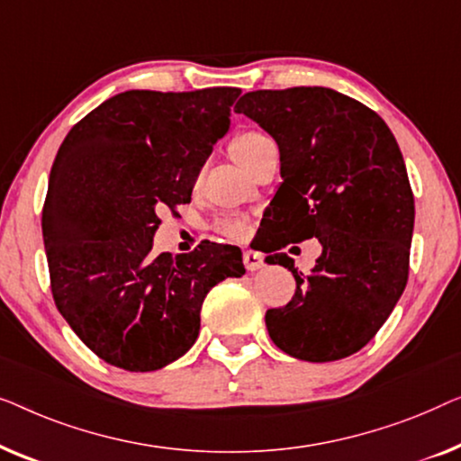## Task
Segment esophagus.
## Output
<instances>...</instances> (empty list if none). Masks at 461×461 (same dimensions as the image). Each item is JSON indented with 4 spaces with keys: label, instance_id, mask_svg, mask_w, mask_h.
<instances>
[{
    "label": "esophagus",
    "instance_id": "esophagus-1",
    "mask_svg": "<svg viewBox=\"0 0 461 461\" xmlns=\"http://www.w3.org/2000/svg\"><path fill=\"white\" fill-rule=\"evenodd\" d=\"M242 261H244V267L246 269L257 271V269H261L263 265H265V255H263V252H258V250L246 249L242 252Z\"/></svg>",
    "mask_w": 461,
    "mask_h": 461
}]
</instances>
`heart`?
<instances>
[{"mask_svg":"<svg viewBox=\"0 0 461 461\" xmlns=\"http://www.w3.org/2000/svg\"><path fill=\"white\" fill-rule=\"evenodd\" d=\"M271 150H277L276 141L271 135L261 131V129H244V131H240L231 141L233 157H236L238 163L244 165L246 168H250L258 158H263L265 154ZM217 230L221 231L223 236H238V233H242L244 230V219L240 215H233V212H228V215L219 219Z\"/></svg>","mask_w":461,"mask_h":461,"instance_id":"heart-1","label":"heart"}]
</instances>
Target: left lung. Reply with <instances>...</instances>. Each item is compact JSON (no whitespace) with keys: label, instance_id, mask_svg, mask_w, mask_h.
I'll return each instance as SVG.
<instances>
[{"label":"left lung","instance_id":"obj_1","mask_svg":"<svg viewBox=\"0 0 461 461\" xmlns=\"http://www.w3.org/2000/svg\"><path fill=\"white\" fill-rule=\"evenodd\" d=\"M233 110L280 148L265 261L293 271L296 290L265 313L271 340L303 361L345 359L374 339L410 276L416 204L397 140L372 108L328 87L258 89ZM311 237L324 250L303 276L281 250Z\"/></svg>","mask_w":461,"mask_h":461}]
</instances>
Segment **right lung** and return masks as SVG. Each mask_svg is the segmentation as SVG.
Segmentation results:
<instances>
[{
  "label": "right lung",
  "mask_w": 461,
  "mask_h": 461,
  "mask_svg": "<svg viewBox=\"0 0 461 461\" xmlns=\"http://www.w3.org/2000/svg\"><path fill=\"white\" fill-rule=\"evenodd\" d=\"M238 95L131 89L83 116L56 154L41 217L51 296L110 366L154 372L179 359L209 290L244 276L238 246L152 255L158 211L190 203Z\"/></svg>",
  "instance_id": "add662e5"
}]
</instances>
